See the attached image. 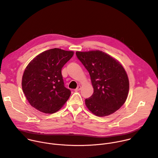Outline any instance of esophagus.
<instances>
[{
  "label": "esophagus",
  "instance_id": "1",
  "mask_svg": "<svg viewBox=\"0 0 158 158\" xmlns=\"http://www.w3.org/2000/svg\"><path fill=\"white\" fill-rule=\"evenodd\" d=\"M81 89V85H78V87H77V88L75 90V91H79V90H80Z\"/></svg>",
  "mask_w": 158,
  "mask_h": 158
}]
</instances>
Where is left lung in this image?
Instances as JSON below:
<instances>
[{
	"instance_id": "8db88e82",
	"label": "left lung",
	"mask_w": 158,
	"mask_h": 158,
	"mask_svg": "<svg viewBox=\"0 0 158 158\" xmlns=\"http://www.w3.org/2000/svg\"><path fill=\"white\" fill-rule=\"evenodd\" d=\"M90 74L94 93L85 99L89 110L99 117L109 116L125 102L129 91L127 72L118 60L99 50L77 51Z\"/></svg>"
}]
</instances>
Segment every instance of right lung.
Returning <instances> with one entry per match:
<instances>
[{
    "label": "right lung",
    "instance_id": "right-lung-1",
    "mask_svg": "<svg viewBox=\"0 0 158 158\" xmlns=\"http://www.w3.org/2000/svg\"><path fill=\"white\" fill-rule=\"evenodd\" d=\"M74 52L54 48L35 56L26 67L21 85L30 104L46 114L59 111L68 100L71 91L64 85L63 66Z\"/></svg>",
    "mask_w": 158,
    "mask_h": 158
}]
</instances>
